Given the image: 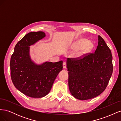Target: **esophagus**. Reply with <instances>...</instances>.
I'll list each match as a JSON object with an SVG mask.
<instances>
[{"instance_id":"1","label":"esophagus","mask_w":121,"mask_h":121,"mask_svg":"<svg viewBox=\"0 0 121 121\" xmlns=\"http://www.w3.org/2000/svg\"><path fill=\"white\" fill-rule=\"evenodd\" d=\"M63 68L64 69L67 68V63H65V62H64L63 63Z\"/></svg>"}]
</instances>
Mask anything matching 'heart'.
Returning <instances> with one entry per match:
<instances>
[{
    "label": "heart",
    "mask_w": 121,
    "mask_h": 121,
    "mask_svg": "<svg viewBox=\"0 0 121 121\" xmlns=\"http://www.w3.org/2000/svg\"><path fill=\"white\" fill-rule=\"evenodd\" d=\"M93 47V43L90 41H87L85 39H82L77 42L74 48L76 49L81 48L82 53H86L89 52Z\"/></svg>",
    "instance_id": "obj_1"
}]
</instances>
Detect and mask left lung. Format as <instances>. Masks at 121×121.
<instances>
[{
	"label": "left lung",
	"mask_w": 121,
	"mask_h": 121,
	"mask_svg": "<svg viewBox=\"0 0 121 121\" xmlns=\"http://www.w3.org/2000/svg\"><path fill=\"white\" fill-rule=\"evenodd\" d=\"M111 51L101 36L94 53L68 58L69 87L72 95L80 100L97 96L107 88L113 71Z\"/></svg>",
	"instance_id": "8db88e82"
}]
</instances>
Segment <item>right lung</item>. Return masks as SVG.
<instances>
[{
	"label": "right lung",
	"mask_w": 121,
	"mask_h": 121,
	"mask_svg": "<svg viewBox=\"0 0 121 121\" xmlns=\"http://www.w3.org/2000/svg\"><path fill=\"white\" fill-rule=\"evenodd\" d=\"M45 36L42 31L30 32L18 42L10 58V76L14 86L26 95L41 98L50 92L55 79L63 69V61L37 65L29 56L31 45Z\"/></svg>",
	"instance_id": "add662e5"
}]
</instances>
